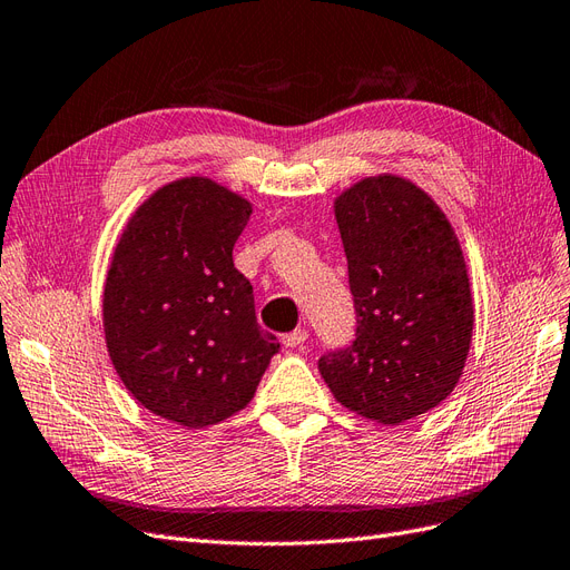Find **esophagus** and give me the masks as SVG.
<instances>
[{
	"label": "esophagus",
	"instance_id": "obj_1",
	"mask_svg": "<svg viewBox=\"0 0 570 570\" xmlns=\"http://www.w3.org/2000/svg\"><path fill=\"white\" fill-rule=\"evenodd\" d=\"M306 337H309V333H306L304 328H297V331L283 335V345L285 347H299V345H304Z\"/></svg>",
	"mask_w": 570,
	"mask_h": 570
}]
</instances>
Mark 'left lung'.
<instances>
[{
  "instance_id": "left-lung-1",
  "label": "left lung",
  "mask_w": 570,
  "mask_h": 570,
  "mask_svg": "<svg viewBox=\"0 0 570 570\" xmlns=\"http://www.w3.org/2000/svg\"><path fill=\"white\" fill-rule=\"evenodd\" d=\"M357 337L318 360L333 397L397 426L441 405L470 355L474 304L463 249L417 184L372 175L335 196Z\"/></svg>"
}]
</instances>
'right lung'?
Wrapping results in <instances>:
<instances>
[{"label": "right lung", "mask_w": 570, "mask_h": 570, "mask_svg": "<svg viewBox=\"0 0 570 570\" xmlns=\"http://www.w3.org/2000/svg\"><path fill=\"white\" fill-rule=\"evenodd\" d=\"M249 198L210 177L163 184L115 244L102 289L107 355L148 412L187 429L225 422L252 403L281 350L261 331L252 283L233 247Z\"/></svg>", "instance_id": "add662e5"}]
</instances>
